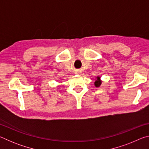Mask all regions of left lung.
Returning <instances> with one entry per match:
<instances>
[{
  "instance_id": "1",
  "label": "left lung",
  "mask_w": 149,
  "mask_h": 149,
  "mask_svg": "<svg viewBox=\"0 0 149 149\" xmlns=\"http://www.w3.org/2000/svg\"><path fill=\"white\" fill-rule=\"evenodd\" d=\"M101 84H102V81H101V80H100V77L99 76H97V80H96L95 82V87H100V85H101Z\"/></svg>"
}]
</instances>
